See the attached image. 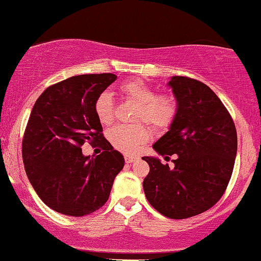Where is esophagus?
I'll list each match as a JSON object with an SVG mask.
<instances>
[{
    "mask_svg": "<svg viewBox=\"0 0 261 261\" xmlns=\"http://www.w3.org/2000/svg\"><path fill=\"white\" fill-rule=\"evenodd\" d=\"M137 160H139L137 155H125V162H126V163H134V162Z\"/></svg>",
    "mask_w": 261,
    "mask_h": 261,
    "instance_id": "34e87169",
    "label": "esophagus"
}]
</instances>
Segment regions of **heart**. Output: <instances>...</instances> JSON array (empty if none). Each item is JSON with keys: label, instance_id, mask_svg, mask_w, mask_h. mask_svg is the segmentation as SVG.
Returning a JSON list of instances; mask_svg holds the SVG:
<instances>
[{"label": "heart", "instance_id": "heart-1", "mask_svg": "<svg viewBox=\"0 0 261 261\" xmlns=\"http://www.w3.org/2000/svg\"><path fill=\"white\" fill-rule=\"evenodd\" d=\"M125 99L134 103L133 120L143 121L154 131H166L172 126L179 113L178 100L173 95L158 94V92L142 81L134 80L121 86ZM114 100L108 92L95 98L94 113L101 125H110L114 120ZM143 122L116 125L110 128L108 139L114 148L124 153H134L141 145L147 142L149 130Z\"/></svg>", "mask_w": 261, "mask_h": 261}]
</instances>
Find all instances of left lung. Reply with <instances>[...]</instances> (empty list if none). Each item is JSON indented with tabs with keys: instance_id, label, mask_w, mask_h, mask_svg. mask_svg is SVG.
Segmentation results:
<instances>
[{
	"instance_id": "8db88e82",
	"label": "left lung",
	"mask_w": 261,
	"mask_h": 261,
	"mask_svg": "<svg viewBox=\"0 0 261 261\" xmlns=\"http://www.w3.org/2000/svg\"><path fill=\"white\" fill-rule=\"evenodd\" d=\"M168 85L179 113L153 148L161 155L175 154L174 167L143 157L149 166L143 190L160 214L184 220L207 211L222 197L234 167L237 130L228 110L205 83L174 76Z\"/></svg>"
}]
</instances>
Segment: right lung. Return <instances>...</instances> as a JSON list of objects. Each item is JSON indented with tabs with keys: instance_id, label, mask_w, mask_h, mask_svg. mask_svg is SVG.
Instances as JSON below:
<instances>
[{
	"instance_id": "right-lung-1",
	"label": "right lung",
	"mask_w": 261,
	"mask_h": 261,
	"mask_svg": "<svg viewBox=\"0 0 261 261\" xmlns=\"http://www.w3.org/2000/svg\"><path fill=\"white\" fill-rule=\"evenodd\" d=\"M113 73L73 76L47 87L35 101L22 141L29 181L45 205L67 216H87L108 201L124 168V155L103 136L94 113L95 98ZM99 145L97 158L85 156L83 143Z\"/></svg>"
}]
</instances>
